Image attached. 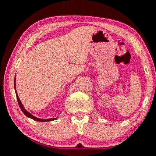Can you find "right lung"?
<instances>
[{
  "label": "right lung",
  "mask_w": 156,
  "mask_h": 156,
  "mask_svg": "<svg viewBox=\"0 0 156 156\" xmlns=\"http://www.w3.org/2000/svg\"><path fill=\"white\" fill-rule=\"evenodd\" d=\"M15 80H14V87H15V94H16V99H17V101H18V103L20 108H21V111H23V113H24L26 116H27V117L29 118H31L32 119H34L35 121H40V122H47V121H54L55 119H56L57 118H52V119H39L37 117H35V116L32 115L31 113H29V112L26 110V109L23 107V104L21 103V101H20V99L18 97V94H17V92H16V83H15Z\"/></svg>",
  "instance_id": "1"
}]
</instances>
